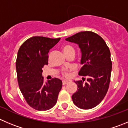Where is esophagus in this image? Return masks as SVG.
I'll use <instances>...</instances> for the list:
<instances>
[{"label":"esophagus","instance_id":"34e87169","mask_svg":"<svg viewBox=\"0 0 128 128\" xmlns=\"http://www.w3.org/2000/svg\"><path fill=\"white\" fill-rule=\"evenodd\" d=\"M69 83H70V81L68 80H63V85H66Z\"/></svg>","mask_w":128,"mask_h":128}]
</instances>
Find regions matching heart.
Here are the masks:
<instances>
[{"label":"heart","instance_id":"heart-1","mask_svg":"<svg viewBox=\"0 0 128 128\" xmlns=\"http://www.w3.org/2000/svg\"><path fill=\"white\" fill-rule=\"evenodd\" d=\"M62 51H63V53H64L65 55H66V54H68V53H74V49L73 48V47H72L71 46H70V45H65V46H63V48H62ZM71 70L72 69L65 71V72H64V74H64V75H65V76H66V77H68L70 75V72Z\"/></svg>","mask_w":128,"mask_h":128}]
</instances>
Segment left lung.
Listing matches in <instances>:
<instances>
[{
	"instance_id": "1",
	"label": "left lung",
	"mask_w": 128,
	"mask_h": 128,
	"mask_svg": "<svg viewBox=\"0 0 128 128\" xmlns=\"http://www.w3.org/2000/svg\"><path fill=\"white\" fill-rule=\"evenodd\" d=\"M65 40L78 45L82 65L78 75L87 77L85 83L84 80L74 81L78 88L72 96L73 102L80 109H92L102 100L109 88L112 70L110 50L104 40L91 31L78 32Z\"/></svg>"
}]
</instances>
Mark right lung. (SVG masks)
<instances>
[{
    "instance_id": "add662e5",
    "label": "right lung",
    "mask_w": 128,
    "mask_h": 128,
    "mask_svg": "<svg viewBox=\"0 0 128 128\" xmlns=\"http://www.w3.org/2000/svg\"><path fill=\"white\" fill-rule=\"evenodd\" d=\"M60 38L34 36L19 48L16 72L19 88L27 103L38 110H46L57 102L62 81L54 78L44 83L42 76L44 65H48V53Z\"/></svg>"
}]
</instances>
